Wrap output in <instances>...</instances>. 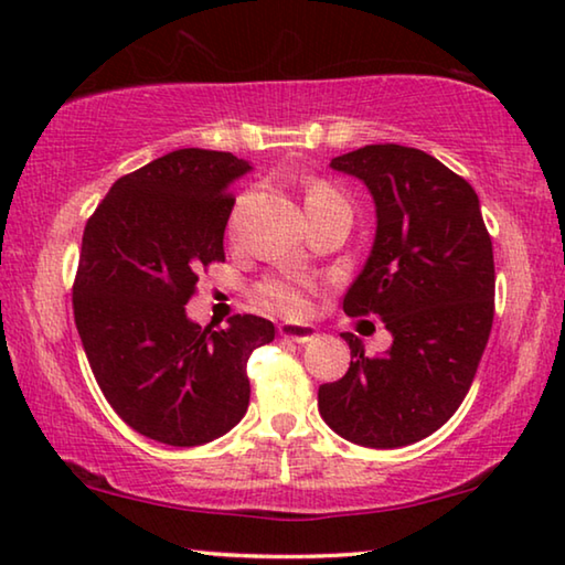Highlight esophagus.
Instances as JSON below:
<instances>
[{"label":"esophagus","instance_id":"obj_1","mask_svg":"<svg viewBox=\"0 0 565 565\" xmlns=\"http://www.w3.org/2000/svg\"><path fill=\"white\" fill-rule=\"evenodd\" d=\"M279 333L284 339H291L296 343H309L319 337L317 329L309 327V323H281Z\"/></svg>","mask_w":565,"mask_h":565}]
</instances>
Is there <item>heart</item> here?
Masks as SVG:
<instances>
[{"instance_id": "b5f03b06", "label": "heart", "mask_w": 565, "mask_h": 565, "mask_svg": "<svg viewBox=\"0 0 565 565\" xmlns=\"http://www.w3.org/2000/svg\"><path fill=\"white\" fill-rule=\"evenodd\" d=\"M343 202L341 194L327 181H313V184L306 189V209H317L323 204ZM311 291L313 284L306 279H296V276H271V279H264L256 286V301H259L264 309L284 313V317H303L311 309Z\"/></svg>"}]
</instances>
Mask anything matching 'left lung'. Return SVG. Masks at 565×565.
<instances>
[{"label": "left lung", "mask_w": 565, "mask_h": 565, "mask_svg": "<svg viewBox=\"0 0 565 565\" xmlns=\"http://www.w3.org/2000/svg\"><path fill=\"white\" fill-rule=\"evenodd\" d=\"M376 204L366 264L343 296L394 337L381 356L343 333L351 363L319 386V414L341 438L398 448L438 431L473 384L493 327V246L473 186L420 149L369 145L331 159Z\"/></svg>", "instance_id": "obj_1"}]
</instances>
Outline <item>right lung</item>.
<instances>
[{"mask_svg":"<svg viewBox=\"0 0 565 565\" xmlns=\"http://www.w3.org/2000/svg\"><path fill=\"white\" fill-rule=\"evenodd\" d=\"M228 151L177 149L114 181L82 236L74 321L104 398L134 431L169 446L224 436L248 408L246 361L274 323L236 313L212 331L186 317L199 271L224 262Z\"/></svg>","mask_w":565,"mask_h":565,"instance_id":"add662e5","label":"right lung"}]
</instances>
